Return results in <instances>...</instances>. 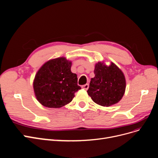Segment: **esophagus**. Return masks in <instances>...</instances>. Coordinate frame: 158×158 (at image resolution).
I'll return each mask as SVG.
<instances>
[{"label":"esophagus","instance_id":"34e87169","mask_svg":"<svg viewBox=\"0 0 158 158\" xmlns=\"http://www.w3.org/2000/svg\"><path fill=\"white\" fill-rule=\"evenodd\" d=\"M81 87H82V89H84V90H86L87 89H89V84H85V85H83V86H81Z\"/></svg>","mask_w":158,"mask_h":158}]
</instances>
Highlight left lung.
<instances>
[{
    "label": "left lung",
    "mask_w": 158,
    "mask_h": 158,
    "mask_svg": "<svg viewBox=\"0 0 158 158\" xmlns=\"http://www.w3.org/2000/svg\"><path fill=\"white\" fill-rule=\"evenodd\" d=\"M94 73L87 90L92 100L102 106L109 107L118 103L126 90L124 73L113 62L106 66L102 62L96 64Z\"/></svg>",
    "instance_id": "left-lung-1"
}]
</instances>
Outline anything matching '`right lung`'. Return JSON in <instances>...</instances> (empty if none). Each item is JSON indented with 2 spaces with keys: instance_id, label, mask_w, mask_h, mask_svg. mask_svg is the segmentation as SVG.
Instances as JSON below:
<instances>
[{
  "instance_id": "obj_1",
  "label": "right lung",
  "mask_w": 158,
  "mask_h": 158,
  "mask_svg": "<svg viewBox=\"0 0 158 158\" xmlns=\"http://www.w3.org/2000/svg\"><path fill=\"white\" fill-rule=\"evenodd\" d=\"M71 66V62L60 57L47 62L38 70L33 86L37 100L44 106L60 108L71 102L75 92L81 89Z\"/></svg>"
}]
</instances>
